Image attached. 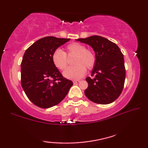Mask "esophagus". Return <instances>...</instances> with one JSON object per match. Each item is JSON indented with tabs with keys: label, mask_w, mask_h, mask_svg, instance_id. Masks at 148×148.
<instances>
[{
	"label": "esophagus",
	"mask_w": 148,
	"mask_h": 148,
	"mask_svg": "<svg viewBox=\"0 0 148 148\" xmlns=\"http://www.w3.org/2000/svg\"><path fill=\"white\" fill-rule=\"evenodd\" d=\"M73 82L74 84H76V83L80 82V80H74L73 81Z\"/></svg>",
	"instance_id": "esophagus-1"
}]
</instances>
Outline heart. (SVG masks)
Segmentation results:
<instances>
[{
    "mask_svg": "<svg viewBox=\"0 0 148 148\" xmlns=\"http://www.w3.org/2000/svg\"><path fill=\"white\" fill-rule=\"evenodd\" d=\"M68 55H75L73 63L75 65L68 67L63 73L65 78L78 79L82 77L86 73L87 69H91L95 66L96 57L91 50L86 49L85 45L79 42H72L66 47ZM52 62L55 67L60 70H63L67 67V57L61 49H57L52 55Z\"/></svg>",
    "mask_w": 148,
    "mask_h": 148,
    "instance_id": "obj_1",
    "label": "heart"
}]
</instances>
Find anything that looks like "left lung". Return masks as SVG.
I'll use <instances>...</instances> for the list:
<instances>
[{
    "instance_id": "obj_1",
    "label": "left lung",
    "mask_w": 148,
    "mask_h": 148,
    "mask_svg": "<svg viewBox=\"0 0 148 148\" xmlns=\"http://www.w3.org/2000/svg\"><path fill=\"white\" fill-rule=\"evenodd\" d=\"M77 41L91 46L95 53L96 61L91 74L86 78L88 87L85 95L96 103L109 104L120 95L125 78L124 58L120 49L107 38L94 35Z\"/></svg>"
}]
</instances>
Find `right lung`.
Listing matches in <instances>:
<instances>
[{
    "label": "right lung",
    "mask_w": 148,
    "mask_h": 148,
    "mask_svg": "<svg viewBox=\"0 0 148 148\" xmlns=\"http://www.w3.org/2000/svg\"><path fill=\"white\" fill-rule=\"evenodd\" d=\"M70 38L46 37L34 42L23 55L21 65V85L27 97L39 108L59 103L73 85L53 65L52 55Z\"/></svg>",
    "instance_id": "1"
}]
</instances>
